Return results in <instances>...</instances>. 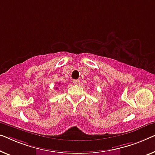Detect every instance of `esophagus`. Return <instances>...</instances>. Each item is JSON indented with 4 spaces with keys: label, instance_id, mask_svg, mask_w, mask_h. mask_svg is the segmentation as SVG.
<instances>
[{
    "label": "esophagus",
    "instance_id": "esophagus-1",
    "mask_svg": "<svg viewBox=\"0 0 155 155\" xmlns=\"http://www.w3.org/2000/svg\"><path fill=\"white\" fill-rule=\"evenodd\" d=\"M72 82H73L74 84L77 85V84H78L80 83V81L79 80H73Z\"/></svg>",
    "mask_w": 155,
    "mask_h": 155
}]
</instances>
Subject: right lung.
<instances>
[{
  "instance_id": "obj_1",
  "label": "right lung",
  "mask_w": 155,
  "mask_h": 155,
  "mask_svg": "<svg viewBox=\"0 0 155 155\" xmlns=\"http://www.w3.org/2000/svg\"><path fill=\"white\" fill-rule=\"evenodd\" d=\"M58 87H56V88H55V89H57V88H58Z\"/></svg>"
}]
</instances>
